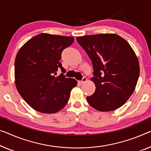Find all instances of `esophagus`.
<instances>
[{"label":"esophagus","instance_id":"1","mask_svg":"<svg viewBox=\"0 0 151 151\" xmlns=\"http://www.w3.org/2000/svg\"><path fill=\"white\" fill-rule=\"evenodd\" d=\"M87 81V78L86 77H83V78H82V80L81 81H78V83H80V84H83V83H84L85 82H86Z\"/></svg>","mask_w":151,"mask_h":151}]
</instances>
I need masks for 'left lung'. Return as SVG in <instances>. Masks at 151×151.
<instances>
[{"label":"left lung","instance_id":"obj_1","mask_svg":"<svg viewBox=\"0 0 151 151\" xmlns=\"http://www.w3.org/2000/svg\"><path fill=\"white\" fill-rule=\"evenodd\" d=\"M91 59L96 91L87 96L89 105L99 111H114L134 93L140 75L136 53L126 40L115 34L76 37Z\"/></svg>","mask_w":151,"mask_h":151}]
</instances>
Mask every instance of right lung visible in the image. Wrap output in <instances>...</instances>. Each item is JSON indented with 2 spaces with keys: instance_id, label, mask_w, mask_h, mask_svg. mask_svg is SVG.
Instances as JSON below:
<instances>
[{
  "instance_id": "add662e5",
  "label": "right lung",
  "mask_w": 151,
  "mask_h": 151,
  "mask_svg": "<svg viewBox=\"0 0 151 151\" xmlns=\"http://www.w3.org/2000/svg\"><path fill=\"white\" fill-rule=\"evenodd\" d=\"M74 42L72 37L42 33L28 40L15 60V81L22 98L30 106L42 113H55L68 102L70 91L77 85L63 73L55 76L64 49Z\"/></svg>"
}]
</instances>
